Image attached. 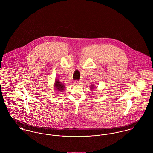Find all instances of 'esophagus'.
Returning <instances> with one entry per match:
<instances>
[{
    "mask_svg": "<svg viewBox=\"0 0 153 153\" xmlns=\"http://www.w3.org/2000/svg\"><path fill=\"white\" fill-rule=\"evenodd\" d=\"M74 84H75V85H80V84H81V81H75L74 82Z\"/></svg>",
    "mask_w": 153,
    "mask_h": 153,
    "instance_id": "obj_1",
    "label": "esophagus"
}]
</instances>
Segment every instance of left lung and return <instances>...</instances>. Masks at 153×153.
<instances>
[{"label":"left lung","instance_id":"8db88e82","mask_svg":"<svg viewBox=\"0 0 153 153\" xmlns=\"http://www.w3.org/2000/svg\"><path fill=\"white\" fill-rule=\"evenodd\" d=\"M89 88H90V89H91V91H92V89H94V85H92V86H91V87H90Z\"/></svg>","mask_w":153,"mask_h":153}]
</instances>
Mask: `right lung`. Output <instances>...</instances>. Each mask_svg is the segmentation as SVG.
<instances>
[{"label":"right lung","mask_w":153,"mask_h":153,"mask_svg":"<svg viewBox=\"0 0 153 153\" xmlns=\"http://www.w3.org/2000/svg\"><path fill=\"white\" fill-rule=\"evenodd\" d=\"M54 86V89L58 92H62L65 88V85L61 82L58 79H55Z\"/></svg>","instance_id":"1"}]
</instances>
